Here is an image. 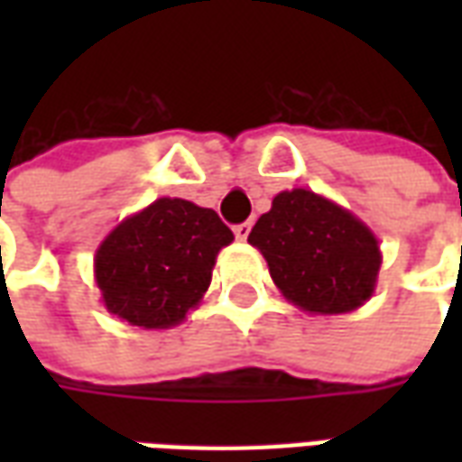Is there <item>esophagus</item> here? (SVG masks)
Returning <instances> with one entry per match:
<instances>
[{
	"label": "esophagus",
	"mask_w": 462,
	"mask_h": 462,
	"mask_svg": "<svg viewBox=\"0 0 462 462\" xmlns=\"http://www.w3.org/2000/svg\"><path fill=\"white\" fill-rule=\"evenodd\" d=\"M250 230H252L250 222H242V225H235V237H237V240H240V242H245V240H247V235H250Z\"/></svg>",
	"instance_id": "esophagus-1"
}]
</instances>
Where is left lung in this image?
Returning <instances> with one entry per match:
<instances>
[{
    "instance_id": "left-lung-1",
    "label": "left lung",
    "mask_w": 462,
    "mask_h": 462,
    "mask_svg": "<svg viewBox=\"0 0 462 462\" xmlns=\"http://www.w3.org/2000/svg\"><path fill=\"white\" fill-rule=\"evenodd\" d=\"M284 300L310 314H346L376 291L381 247L366 222L307 188L274 195L247 237Z\"/></svg>"
}]
</instances>
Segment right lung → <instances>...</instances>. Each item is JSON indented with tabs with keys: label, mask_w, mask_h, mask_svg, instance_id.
Segmentation results:
<instances>
[{
	"label": "right lung",
	"mask_w": 462,
	"mask_h": 462,
	"mask_svg": "<svg viewBox=\"0 0 462 462\" xmlns=\"http://www.w3.org/2000/svg\"><path fill=\"white\" fill-rule=\"evenodd\" d=\"M232 230L210 208L158 198L108 232L94 257L101 301L141 329H171L210 287L212 267Z\"/></svg>",
	"instance_id": "1"
}]
</instances>
